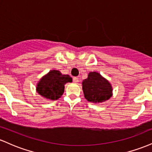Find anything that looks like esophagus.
Instances as JSON below:
<instances>
[{"label": "esophagus", "instance_id": "esophagus-1", "mask_svg": "<svg viewBox=\"0 0 152 152\" xmlns=\"http://www.w3.org/2000/svg\"><path fill=\"white\" fill-rule=\"evenodd\" d=\"M73 81H74V83H78V77H74V78H73Z\"/></svg>", "mask_w": 152, "mask_h": 152}]
</instances>
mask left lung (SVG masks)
Masks as SVG:
<instances>
[{
  "instance_id": "8db88e82",
  "label": "left lung",
  "mask_w": 152,
  "mask_h": 152,
  "mask_svg": "<svg viewBox=\"0 0 152 152\" xmlns=\"http://www.w3.org/2000/svg\"><path fill=\"white\" fill-rule=\"evenodd\" d=\"M82 89L85 99L94 104L106 102L113 95L110 82L96 71L89 72L86 79L83 80Z\"/></svg>"
}]
</instances>
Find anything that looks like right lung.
I'll list each match as a JSON object with an SVG mask.
<instances>
[{"label":"right lung","instance_id":"right-lung-1","mask_svg":"<svg viewBox=\"0 0 152 152\" xmlns=\"http://www.w3.org/2000/svg\"><path fill=\"white\" fill-rule=\"evenodd\" d=\"M72 82L69 75H64L58 70H50L38 81L36 91L44 99L51 101L57 100L64 92V85Z\"/></svg>","mask_w":152,"mask_h":152}]
</instances>
